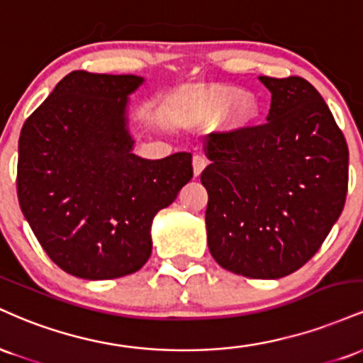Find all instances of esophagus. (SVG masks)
Here are the masks:
<instances>
[{
  "label": "esophagus",
  "mask_w": 363,
  "mask_h": 363,
  "mask_svg": "<svg viewBox=\"0 0 363 363\" xmlns=\"http://www.w3.org/2000/svg\"><path fill=\"white\" fill-rule=\"evenodd\" d=\"M208 165V160L203 155H194L193 158V170H194V176H199V174L205 170V167Z\"/></svg>",
  "instance_id": "34e87169"
}]
</instances>
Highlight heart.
<instances>
[{
    "label": "heart",
    "instance_id": "heart-1",
    "mask_svg": "<svg viewBox=\"0 0 363 363\" xmlns=\"http://www.w3.org/2000/svg\"><path fill=\"white\" fill-rule=\"evenodd\" d=\"M239 96L240 90L234 89V86H216V89L210 91L206 99L205 118L210 121L223 118L227 111L237 102L235 112L232 116V126L245 128L252 124L254 119L257 118V112H259L256 99L252 95H244L240 99Z\"/></svg>",
    "mask_w": 363,
    "mask_h": 363
}]
</instances>
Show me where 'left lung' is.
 <instances>
[{
	"instance_id": "1",
	"label": "left lung",
	"mask_w": 363,
	"mask_h": 363,
	"mask_svg": "<svg viewBox=\"0 0 363 363\" xmlns=\"http://www.w3.org/2000/svg\"><path fill=\"white\" fill-rule=\"evenodd\" d=\"M264 124L216 131L201 172L211 256L228 272L273 280L319 251L343 211L348 145L320 94L301 77H259Z\"/></svg>"
}]
</instances>
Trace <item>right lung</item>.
<instances>
[{
    "instance_id": "obj_1",
    "label": "right lung",
    "mask_w": 363,
    "mask_h": 363,
    "mask_svg": "<svg viewBox=\"0 0 363 363\" xmlns=\"http://www.w3.org/2000/svg\"><path fill=\"white\" fill-rule=\"evenodd\" d=\"M135 74L72 72L25 121L16 194L43 249L62 272L111 280L138 272L152 254L150 225L193 177L181 152L131 153L128 95Z\"/></svg>"
}]
</instances>
